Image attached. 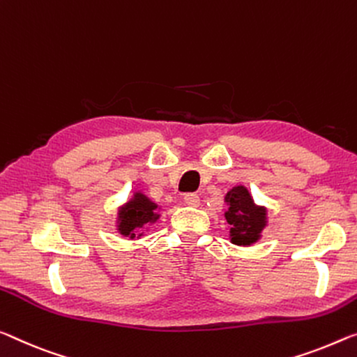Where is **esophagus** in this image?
Here are the masks:
<instances>
[{
    "mask_svg": "<svg viewBox=\"0 0 357 357\" xmlns=\"http://www.w3.org/2000/svg\"><path fill=\"white\" fill-rule=\"evenodd\" d=\"M185 204H186V206H190V207H197V206L201 204L199 196L195 195V193L186 195V196H185Z\"/></svg>",
    "mask_w": 357,
    "mask_h": 357,
    "instance_id": "esophagus-1",
    "label": "esophagus"
}]
</instances>
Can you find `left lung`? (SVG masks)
Returning a JSON list of instances; mask_svg holds the SVG:
<instances>
[{"mask_svg":"<svg viewBox=\"0 0 357 357\" xmlns=\"http://www.w3.org/2000/svg\"><path fill=\"white\" fill-rule=\"evenodd\" d=\"M225 218L229 225V241L239 248H249L261 239L268 227V209L255 204L244 185H236L225 195Z\"/></svg>","mask_w":357,"mask_h":357,"instance_id":"8db88e82","label":"left lung"}]
</instances>
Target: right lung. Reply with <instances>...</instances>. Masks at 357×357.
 Listing matches in <instances>:
<instances>
[{
    "instance_id": "add662e5",
    "label": "right lung",
    "mask_w": 357,
    "mask_h": 357,
    "mask_svg": "<svg viewBox=\"0 0 357 357\" xmlns=\"http://www.w3.org/2000/svg\"><path fill=\"white\" fill-rule=\"evenodd\" d=\"M161 218V206L151 201L144 191L135 190L134 195L116 209L114 227L123 238L140 239L148 233L150 225Z\"/></svg>"
}]
</instances>
